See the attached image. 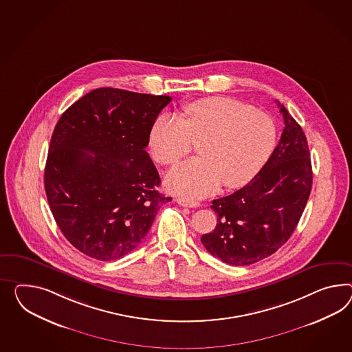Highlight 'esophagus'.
<instances>
[{
    "label": "esophagus",
    "instance_id": "34e87169",
    "mask_svg": "<svg viewBox=\"0 0 352 352\" xmlns=\"http://www.w3.org/2000/svg\"><path fill=\"white\" fill-rule=\"evenodd\" d=\"M176 201H177V204H180L182 207L197 208L200 206L198 201H194V200H190V199L177 198Z\"/></svg>",
    "mask_w": 352,
    "mask_h": 352
}]
</instances>
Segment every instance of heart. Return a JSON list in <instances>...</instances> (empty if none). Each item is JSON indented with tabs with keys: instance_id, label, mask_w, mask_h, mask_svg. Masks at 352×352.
Here are the masks:
<instances>
[{
	"instance_id": "b5f03b06",
	"label": "heart",
	"mask_w": 352,
	"mask_h": 352,
	"mask_svg": "<svg viewBox=\"0 0 352 352\" xmlns=\"http://www.w3.org/2000/svg\"><path fill=\"white\" fill-rule=\"evenodd\" d=\"M277 140L273 118L240 100L201 98L188 104L184 121L157 118L149 134L154 160L175 166L198 144L199 158L173 168L166 177L172 192L201 198L223 182L228 189L248 184L268 161Z\"/></svg>"
}]
</instances>
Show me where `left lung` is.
Listing matches in <instances>:
<instances>
[{
	"mask_svg": "<svg viewBox=\"0 0 352 352\" xmlns=\"http://www.w3.org/2000/svg\"><path fill=\"white\" fill-rule=\"evenodd\" d=\"M278 107L285 129L270 160L248 185L210 206L217 226L201 243L231 265H249L277 252L295 231L311 191L307 136L283 104Z\"/></svg>",
	"mask_w": 352,
	"mask_h": 352,
	"instance_id": "1",
	"label": "left lung"
}]
</instances>
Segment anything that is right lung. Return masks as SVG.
Returning <instances> with one entry per match:
<instances>
[{"instance_id":"1","label":"right lung","mask_w":352,"mask_h":352,"mask_svg":"<svg viewBox=\"0 0 352 352\" xmlns=\"http://www.w3.org/2000/svg\"><path fill=\"white\" fill-rule=\"evenodd\" d=\"M115 88L85 94L54 127L45 189L54 221L79 252L116 261L133 252L152 227L164 198L145 146L170 102Z\"/></svg>"}]
</instances>
